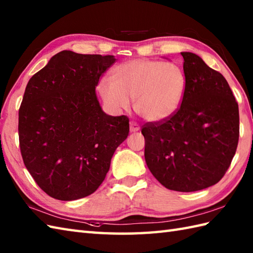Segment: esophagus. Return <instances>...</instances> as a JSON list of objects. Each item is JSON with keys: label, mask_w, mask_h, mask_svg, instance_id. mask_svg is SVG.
Wrapping results in <instances>:
<instances>
[{"label": "esophagus", "mask_w": 253, "mask_h": 253, "mask_svg": "<svg viewBox=\"0 0 253 253\" xmlns=\"http://www.w3.org/2000/svg\"><path fill=\"white\" fill-rule=\"evenodd\" d=\"M129 128H130L131 132H135V131H138L139 129H140V126H139L136 122H130V127Z\"/></svg>", "instance_id": "obj_1"}]
</instances>
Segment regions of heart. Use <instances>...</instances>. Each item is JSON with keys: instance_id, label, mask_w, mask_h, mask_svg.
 Returning a JSON list of instances; mask_svg holds the SVG:
<instances>
[{"instance_id": "1", "label": "heart", "mask_w": 253, "mask_h": 253, "mask_svg": "<svg viewBox=\"0 0 253 253\" xmlns=\"http://www.w3.org/2000/svg\"><path fill=\"white\" fill-rule=\"evenodd\" d=\"M186 76L175 63L140 58L117 65L111 80H101L98 91L112 110H128L130 100L139 115L150 122L170 117L179 109Z\"/></svg>"}]
</instances>
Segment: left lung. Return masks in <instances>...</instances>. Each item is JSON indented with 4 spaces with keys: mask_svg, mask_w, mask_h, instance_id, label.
Returning <instances> with one entry per match:
<instances>
[{
    "mask_svg": "<svg viewBox=\"0 0 253 253\" xmlns=\"http://www.w3.org/2000/svg\"><path fill=\"white\" fill-rule=\"evenodd\" d=\"M184 57L186 91L170 117L142 126L144 158L169 190L191 192L217 184L239 139L238 103L221 73L190 52Z\"/></svg>",
    "mask_w": 253,
    "mask_h": 253,
    "instance_id": "1",
    "label": "left lung"
}]
</instances>
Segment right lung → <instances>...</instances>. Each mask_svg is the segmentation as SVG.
<instances>
[{
	"instance_id": "add662e5",
	"label": "right lung",
	"mask_w": 253,
	"mask_h": 253,
	"mask_svg": "<svg viewBox=\"0 0 253 253\" xmlns=\"http://www.w3.org/2000/svg\"><path fill=\"white\" fill-rule=\"evenodd\" d=\"M115 61L62 51L27 84L18 113L20 153L37 185L57 200L98 189L129 133L128 117L105 114L95 94Z\"/></svg>"
}]
</instances>
